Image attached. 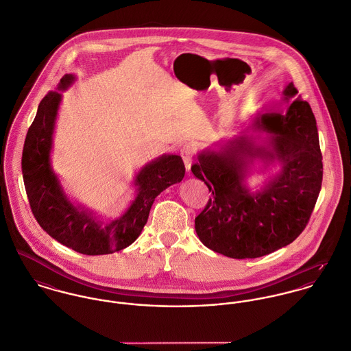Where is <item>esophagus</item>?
<instances>
[{
  "mask_svg": "<svg viewBox=\"0 0 351 351\" xmlns=\"http://www.w3.org/2000/svg\"><path fill=\"white\" fill-rule=\"evenodd\" d=\"M195 154V146L192 143H185L181 149H180V155L185 163V167L188 171H191V166H192V158Z\"/></svg>",
  "mask_w": 351,
  "mask_h": 351,
  "instance_id": "34e87169",
  "label": "esophagus"
}]
</instances>
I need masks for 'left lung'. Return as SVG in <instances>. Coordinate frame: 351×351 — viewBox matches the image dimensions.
Masks as SVG:
<instances>
[{
	"instance_id": "obj_1",
	"label": "left lung",
	"mask_w": 351,
	"mask_h": 351,
	"mask_svg": "<svg viewBox=\"0 0 351 351\" xmlns=\"http://www.w3.org/2000/svg\"><path fill=\"white\" fill-rule=\"evenodd\" d=\"M291 82L284 99L298 95ZM256 128L270 132L267 143L238 138L219 151L205 150L192 173L212 193L195 228L204 246L230 258L267 255L292 243L306 227L323 180V162L316 119L306 101L298 97L287 113H269ZM255 157L277 158L282 171L256 194L244 180Z\"/></svg>"
}]
</instances>
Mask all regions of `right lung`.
Segmentation results:
<instances>
[{
  "mask_svg": "<svg viewBox=\"0 0 351 351\" xmlns=\"http://www.w3.org/2000/svg\"><path fill=\"white\" fill-rule=\"evenodd\" d=\"M74 77L66 74L59 89H66ZM62 96L51 90L40 101L31 124L21 158V170L31 210L39 226L63 246L85 255H102L132 245L147 223L155 197L173 184L181 182L185 165L180 155H162L136 176L138 195L127 212L106 226L92 212L75 206L64 195L51 169L50 152L56 113Z\"/></svg>",
  "mask_w": 351,
  "mask_h": 351,
  "instance_id": "add662e5",
  "label": "right lung"
}]
</instances>
